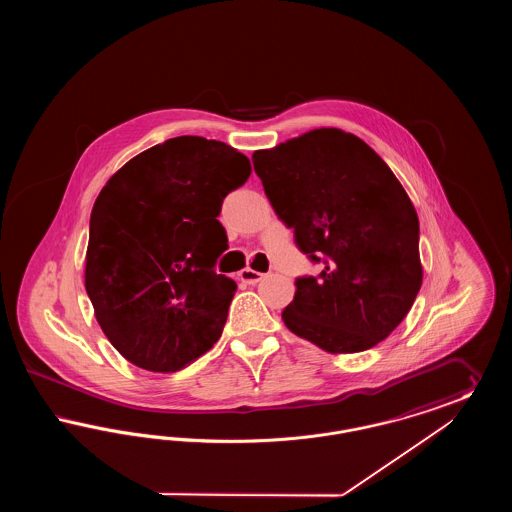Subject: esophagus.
<instances>
[{"mask_svg": "<svg viewBox=\"0 0 512 512\" xmlns=\"http://www.w3.org/2000/svg\"><path fill=\"white\" fill-rule=\"evenodd\" d=\"M263 276H265V274H261V272L253 270V268H244V270L240 272V280L245 282V284H257V282L263 280Z\"/></svg>", "mask_w": 512, "mask_h": 512, "instance_id": "1", "label": "esophagus"}]
</instances>
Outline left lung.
<instances>
[{
  "mask_svg": "<svg viewBox=\"0 0 512 512\" xmlns=\"http://www.w3.org/2000/svg\"><path fill=\"white\" fill-rule=\"evenodd\" d=\"M251 159L297 247L324 263L317 278L295 280L284 324L328 353L386 340L422 286L418 217L390 167L340 128L311 130Z\"/></svg>",
  "mask_w": 512,
  "mask_h": 512,
  "instance_id": "obj_1",
  "label": "left lung"
}]
</instances>
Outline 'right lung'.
<instances>
[{
  "mask_svg": "<svg viewBox=\"0 0 512 512\" xmlns=\"http://www.w3.org/2000/svg\"><path fill=\"white\" fill-rule=\"evenodd\" d=\"M251 174L224 142L178 136L115 172L92 209L84 284L126 361L176 372L222 334L236 282L215 272L228 247L222 199Z\"/></svg>",
  "mask_w": 512,
  "mask_h": 512,
  "instance_id": "1",
  "label": "right lung"
}]
</instances>
